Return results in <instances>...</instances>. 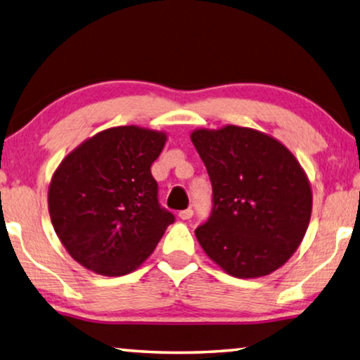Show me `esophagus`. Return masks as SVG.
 Returning <instances> with one entry per match:
<instances>
[{
  "instance_id": "1",
  "label": "esophagus",
  "mask_w": 360,
  "mask_h": 360,
  "mask_svg": "<svg viewBox=\"0 0 360 360\" xmlns=\"http://www.w3.org/2000/svg\"><path fill=\"white\" fill-rule=\"evenodd\" d=\"M193 216V210L192 208H187V210H182L179 211V217L182 221H187V219H191Z\"/></svg>"
}]
</instances>
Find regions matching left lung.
<instances>
[{
    "label": "left lung",
    "mask_w": 360,
    "mask_h": 360,
    "mask_svg": "<svg viewBox=\"0 0 360 360\" xmlns=\"http://www.w3.org/2000/svg\"><path fill=\"white\" fill-rule=\"evenodd\" d=\"M191 138L212 186L211 214L195 230L198 243L231 276L270 275L295 252L311 217L300 163L276 139L243 127Z\"/></svg>",
    "instance_id": "8db88e82"
}]
</instances>
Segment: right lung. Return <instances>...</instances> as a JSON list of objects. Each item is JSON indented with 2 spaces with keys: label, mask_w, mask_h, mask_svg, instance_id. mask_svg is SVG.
Returning a JSON list of instances; mask_svg holds the SVG:
<instances>
[{
  "label": "right lung",
  "mask_w": 360,
  "mask_h": 360,
  "mask_svg": "<svg viewBox=\"0 0 360 360\" xmlns=\"http://www.w3.org/2000/svg\"><path fill=\"white\" fill-rule=\"evenodd\" d=\"M163 133L115 127L82 143L60 163L49 212L60 241L79 264L105 276L131 273L174 222L158 203L150 173Z\"/></svg>",
  "instance_id": "right-lung-1"
}]
</instances>
